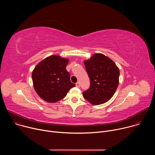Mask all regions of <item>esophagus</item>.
Returning a JSON list of instances; mask_svg holds the SVG:
<instances>
[{"instance_id": "34e87169", "label": "esophagus", "mask_w": 155, "mask_h": 155, "mask_svg": "<svg viewBox=\"0 0 155 155\" xmlns=\"http://www.w3.org/2000/svg\"><path fill=\"white\" fill-rule=\"evenodd\" d=\"M76 86L78 87H79L80 86V84L79 82H77V83H76Z\"/></svg>"}]
</instances>
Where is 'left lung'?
Instances as JSON below:
<instances>
[{
  "instance_id": "left-lung-1",
  "label": "left lung",
  "mask_w": 155,
  "mask_h": 155,
  "mask_svg": "<svg viewBox=\"0 0 155 155\" xmlns=\"http://www.w3.org/2000/svg\"><path fill=\"white\" fill-rule=\"evenodd\" d=\"M90 86L83 97L93 105L104 104L112 97L119 83L120 71L115 62L100 53L84 62Z\"/></svg>"
}]
</instances>
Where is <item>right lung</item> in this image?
<instances>
[{
  "mask_svg": "<svg viewBox=\"0 0 155 155\" xmlns=\"http://www.w3.org/2000/svg\"><path fill=\"white\" fill-rule=\"evenodd\" d=\"M69 60L59 56H50L39 62L34 68L32 78L34 89L44 101L56 102L64 98L75 84L71 81L66 70Z\"/></svg>",
  "mask_w": 155,
  "mask_h": 155,
  "instance_id": "right-lung-1",
  "label": "right lung"
}]
</instances>
